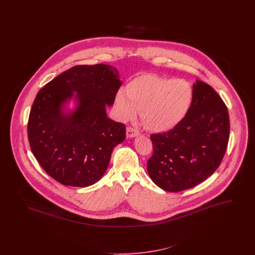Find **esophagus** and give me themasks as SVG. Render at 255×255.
Listing matches in <instances>:
<instances>
[{"mask_svg":"<svg viewBox=\"0 0 255 255\" xmlns=\"http://www.w3.org/2000/svg\"><path fill=\"white\" fill-rule=\"evenodd\" d=\"M138 133H139V132L135 128H133L131 126L127 127V129H126V135H127V137H133V136L137 135Z\"/></svg>","mask_w":255,"mask_h":255,"instance_id":"esophagus-1","label":"esophagus"}]
</instances>
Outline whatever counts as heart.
Instances as JSON below:
<instances>
[{"instance_id": "b5f03b06", "label": "heart", "mask_w": 255, "mask_h": 255, "mask_svg": "<svg viewBox=\"0 0 255 255\" xmlns=\"http://www.w3.org/2000/svg\"><path fill=\"white\" fill-rule=\"evenodd\" d=\"M193 101L192 86L184 79L156 74H141L116 96L118 114L122 120L133 119L139 111L147 130L165 132L176 127L187 115Z\"/></svg>"}]
</instances>
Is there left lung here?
<instances>
[{
	"label": "left lung",
	"mask_w": 255,
	"mask_h": 255,
	"mask_svg": "<svg viewBox=\"0 0 255 255\" xmlns=\"http://www.w3.org/2000/svg\"><path fill=\"white\" fill-rule=\"evenodd\" d=\"M230 137V117L223 99L203 81L193 85V101L185 118L164 133H152L153 154L147 171L160 188L185 190L218 168Z\"/></svg>",
	"instance_id": "left-lung-1"
}]
</instances>
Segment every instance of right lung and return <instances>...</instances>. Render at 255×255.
<instances>
[{"label": "right lung", "mask_w": 255, "mask_h": 255, "mask_svg": "<svg viewBox=\"0 0 255 255\" xmlns=\"http://www.w3.org/2000/svg\"><path fill=\"white\" fill-rule=\"evenodd\" d=\"M122 81L109 65H77L61 73L37 94L29 113L27 136L37 161L64 185L85 187L101 179L114 147L126 137V127L106 114ZM79 101L73 114L60 107L73 95Z\"/></svg>", "instance_id": "obj_1"}]
</instances>
